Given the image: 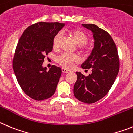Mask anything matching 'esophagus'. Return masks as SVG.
Instances as JSON below:
<instances>
[{
	"instance_id": "1",
	"label": "esophagus",
	"mask_w": 133,
	"mask_h": 133,
	"mask_svg": "<svg viewBox=\"0 0 133 133\" xmlns=\"http://www.w3.org/2000/svg\"><path fill=\"white\" fill-rule=\"evenodd\" d=\"M62 71L63 73H65V74H67V73H68V72H69V71H71L70 69H67V68H62Z\"/></svg>"
}]
</instances>
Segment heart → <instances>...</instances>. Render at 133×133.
I'll list each match as a JSON object with an SVG mask.
<instances>
[{"instance_id": "obj_1", "label": "heart", "mask_w": 133, "mask_h": 133, "mask_svg": "<svg viewBox=\"0 0 133 133\" xmlns=\"http://www.w3.org/2000/svg\"><path fill=\"white\" fill-rule=\"evenodd\" d=\"M69 34L73 37L75 43L79 46V48L82 51H86L87 48L85 45H83L87 42L88 36L83 31L80 29H73L69 31ZM62 38V33H58L54 35L52 39V46L54 49L59 47V41ZM77 59V57L74 54H62L57 57L56 61L62 65L67 68H69L72 65L73 63Z\"/></svg>"}]
</instances>
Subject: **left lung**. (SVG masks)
I'll return each instance as SVG.
<instances>
[{
    "mask_svg": "<svg viewBox=\"0 0 133 133\" xmlns=\"http://www.w3.org/2000/svg\"><path fill=\"white\" fill-rule=\"evenodd\" d=\"M92 31L95 41L90 55L81 64L83 69H91L85 76L76 72L74 87L75 97L81 102L92 104L106 96L112 87L119 70L117 47L111 35L95 24H82Z\"/></svg>",
    "mask_w": 133,
    "mask_h": 133,
    "instance_id": "8db88e82",
    "label": "left lung"
}]
</instances>
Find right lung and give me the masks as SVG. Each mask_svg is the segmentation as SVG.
I'll return each mask as SVG.
<instances>
[{
  "label": "right lung",
  "mask_w": 133,
  "mask_h": 133,
  "mask_svg": "<svg viewBox=\"0 0 133 133\" xmlns=\"http://www.w3.org/2000/svg\"><path fill=\"white\" fill-rule=\"evenodd\" d=\"M64 23L38 22L29 26L21 36L13 59V69L23 91L32 99L43 100L54 94L62 69L52 65L49 71L43 63L52 50L54 35Z\"/></svg>",
  "instance_id": "right-lung-1"
}]
</instances>
